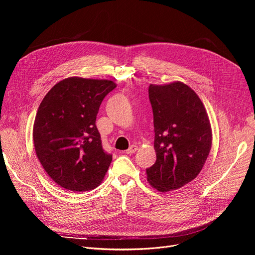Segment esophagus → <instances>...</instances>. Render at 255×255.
I'll use <instances>...</instances> for the list:
<instances>
[{"label": "esophagus", "instance_id": "obj_1", "mask_svg": "<svg viewBox=\"0 0 255 255\" xmlns=\"http://www.w3.org/2000/svg\"><path fill=\"white\" fill-rule=\"evenodd\" d=\"M138 150V147H137V145H131V146L126 150V153L127 154H132V153H135L136 151Z\"/></svg>", "mask_w": 255, "mask_h": 255}]
</instances>
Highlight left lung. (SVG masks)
I'll return each instance as SVG.
<instances>
[{
    "label": "left lung",
    "instance_id": "left-lung-1",
    "mask_svg": "<svg viewBox=\"0 0 255 255\" xmlns=\"http://www.w3.org/2000/svg\"><path fill=\"white\" fill-rule=\"evenodd\" d=\"M155 163L147 181L158 192L180 189L202 170L212 147V129L204 104L181 82L150 85Z\"/></svg>",
    "mask_w": 255,
    "mask_h": 255
}]
</instances>
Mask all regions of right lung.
Returning a JSON list of instances; mask_svg holds the SVG:
<instances>
[{
    "mask_svg": "<svg viewBox=\"0 0 255 255\" xmlns=\"http://www.w3.org/2000/svg\"><path fill=\"white\" fill-rule=\"evenodd\" d=\"M116 87L113 81L71 77L43 98L33 126L34 147L61 188L86 192L104 179L112 154L103 149L96 118L104 98Z\"/></svg>",
    "mask_w": 255,
    "mask_h": 255,
    "instance_id": "obj_1",
    "label": "right lung"
}]
</instances>
